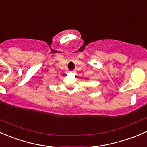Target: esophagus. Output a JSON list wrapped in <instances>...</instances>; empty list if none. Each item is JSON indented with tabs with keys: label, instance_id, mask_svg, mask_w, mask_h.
Returning a JSON list of instances; mask_svg holds the SVG:
<instances>
[{
	"label": "esophagus",
	"instance_id": "esophagus-1",
	"mask_svg": "<svg viewBox=\"0 0 147 147\" xmlns=\"http://www.w3.org/2000/svg\"><path fill=\"white\" fill-rule=\"evenodd\" d=\"M71 73H73V74H75L76 73V71H70Z\"/></svg>",
	"mask_w": 147,
	"mask_h": 147
}]
</instances>
